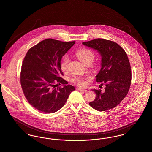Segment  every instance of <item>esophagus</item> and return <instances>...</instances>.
<instances>
[{"mask_svg": "<svg viewBox=\"0 0 152 152\" xmlns=\"http://www.w3.org/2000/svg\"><path fill=\"white\" fill-rule=\"evenodd\" d=\"M78 90H79V91H84V92L87 91V90H86V89H83V88H78Z\"/></svg>", "mask_w": 152, "mask_h": 152, "instance_id": "1", "label": "esophagus"}]
</instances>
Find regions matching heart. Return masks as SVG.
<instances>
[{
    "label": "heart",
    "instance_id": "heart-1",
    "mask_svg": "<svg viewBox=\"0 0 152 152\" xmlns=\"http://www.w3.org/2000/svg\"><path fill=\"white\" fill-rule=\"evenodd\" d=\"M76 56L78 59L85 65H90L91 64L95 56L93 51L86 48H82L77 50L76 52ZM69 63L70 59L69 56H64L61 63V69L63 72L66 73L68 71ZM97 69V67L96 65L93 66V70L94 71H96ZM70 81L74 84L79 86H83L86 85V82L85 81L84 79L79 76L73 77L70 79Z\"/></svg>",
    "mask_w": 152,
    "mask_h": 152
}]
</instances>
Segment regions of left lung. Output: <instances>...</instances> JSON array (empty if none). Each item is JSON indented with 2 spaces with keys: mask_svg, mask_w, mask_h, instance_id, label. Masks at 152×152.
<instances>
[{
  "mask_svg": "<svg viewBox=\"0 0 152 152\" xmlns=\"http://www.w3.org/2000/svg\"><path fill=\"white\" fill-rule=\"evenodd\" d=\"M82 44L97 50L102 56V67L96 80L105 85L104 91L93 90L96 94V99L89 105L98 111L113 109L120 104L130 89L132 72L127 54L116 42L103 39H93Z\"/></svg>",
  "mask_w": 152,
  "mask_h": 152,
  "instance_id": "1",
  "label": "left lung"
}]
</instances>
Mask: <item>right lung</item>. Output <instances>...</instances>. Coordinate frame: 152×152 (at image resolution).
<instances>
[{
	"label": "right lung",
	"instance_id": "obj_1",
	"mask_svg": "<svg viewBox=\"0 0 152 152\" xmlns=\"http://www.w3.org/2000/svg\"><path fill=\"white\" fill-rule=\"evenodd\" d=\"M75 43V41L64 42L47 39L28 51L22 65L20 84L28 102L39 111L57 112L75 90L61 78L63 73L61 67L62 56ZM58 84L64 86L55 88Z\"/></svg>",
	"mask_w": 152,
	"mask_h": 152
}]
</instances>
